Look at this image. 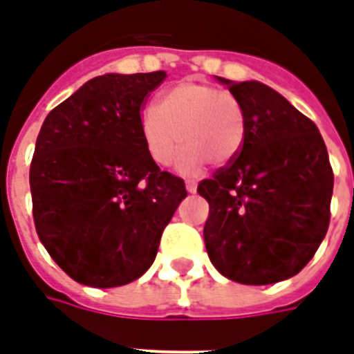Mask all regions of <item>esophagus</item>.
<instances>
[{"label": "esophagus", "mask_w": 354, "mask_h": 354, "mask_svg": "<svg viewBox=\"0 0 354 354\" xmlns=\"http://www.w3.org/2000/svg\"><path fill=\"white\" fill-rule=\"evenodd\" d=\"M185 189H187L189 193H196V182H195V180H187V182H185Z\"/></svg>", "instance_id": "1"}]
</instances>
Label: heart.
Wrapping results in <instances>:
<instances>
[{"label":"heart","instance_id":"obj_1","mask_svg":"<svg viewBox=\"0 0 354 354\" xmlns=\"http://www.w3.org/2000/svg\"><path fill=\"white\" fill-rule=\"evenodd\" d=\"M139 131L148 158L169 167L183 148L178 169L195 174L212 161L226 165L239 156L247 137L245 107L228 91L185 80L161 94L139 117Z\"/></svg>","mask_w":354,"mask_h":354}]
</instances>
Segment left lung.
<instances>
[{
  "label": "left lung",
  "instance_id": "left-lung-1",
  "mask_svg": "<svg viewBox=\"0 0 354 354\" xmlns=\"http://www.w3.org/2000/svg\"><path fill=\"white\" fill-rule=\"evenodd\" d=\"M247 113L234 161L198 183L209 204L204 243L223 277L249 286L295 277L330 223L334 174L319 129L260 81L217 77Z\"/></svg>",
  "mask_w": 354,
  "mask_h": 354
}]
</instances>
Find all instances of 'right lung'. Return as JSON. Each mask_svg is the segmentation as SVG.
I'll return each instance as SVG.
<instances>
[{
	"label": "right lung",
	"mask_w": 354,
	"mask_h": 354,
	"mask_svg": "<svg viewBox=\"0 0 354 354\" xmlns=\"http://www.w3.org/2000/svg\"><path fill=\"white\" fill-rule=\"evenodd\" d=\"M150 74L93 77L51 109L29 169L39 239L70 279L117 288L145 274L187 196L148 158L139 117L163 83Z\"/></svg>",
	"instance_id": "obj_1"
}]
</instances>
